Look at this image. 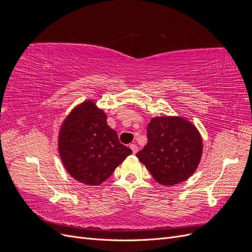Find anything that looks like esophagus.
<instances>
[{
  "mask_svg": "<svg viewBox=\"0 0 252 252\" xmlns=\"http://www.w3.org/2000/svg\"><path fill=\"white\" fill-rule=\"evenodd\" d=\"M130 149L132 150V152H133L134 155L136 154V152H138V146H136L135 144H131V145H130Z\"/></svg>",
  "mask_w": 252,
  "mask_h": 252,
  "instance_id": "obj_1",
  "label": "esophagus"
}]
</instances>
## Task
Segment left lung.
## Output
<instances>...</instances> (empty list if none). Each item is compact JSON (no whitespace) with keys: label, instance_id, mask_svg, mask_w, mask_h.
<instances>
[{"label":"left lung","instance_id":"1","mask_svg":"<svg viewBox=\"0 0 252 252\" xmlns=\"http://www.w3.org/2000/svg\"><path fill=\"white\" fill-rule=\"evenodd\" d=\"M147 139L136 157L159 184L173 186L194 173L201 161L203 142L191 122L181 117L152 118Z\"/></svg>","mask_w":252,"mask_h":252}]
</instances>
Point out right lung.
Masks as SVG:
<instances>
[{
  "label": "right lung",
  "instance_id": "1",
  "mask_svg": "<svg viewBox=\"0 0 252 252\" xmlns=\"http://www.w3.org/2000/svg\"><path fill=\"white\" fill-rule=\"evenodd\" d=\"M58 149L67 172L80 183L100 185L132 154L107 124L106 113L88 100L74 107L60 128Z\"/></svg>",
  "mask_w": 252,
  "mask_h": 252
}]
</instances>
